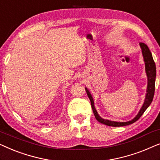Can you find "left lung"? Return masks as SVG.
<instances>
[{"mask_svg":"<svg viewBox=\"0 0 160 160\" xmlns=\"http://www.w3.org/2000/svg\"><path fill=\"white\" fill-rule=\"evenodd\" d=\"M140 47L141 49L142 52V55L143 58V61L145 63V71L146 74L147 76V88H146V94L145 100H144L143 104L142 105L141 108H140L138 113H137V115L133 118L132 119L130 120L128 122H116V121H111V120L102 119L100 117V115L98 114L97 110L95 109V103H94V100L90 92L89 91V89L85 87L86 89L87 94L88 95V97L90 100L91 102V106L92 108L94 115L96 118V119L100 123L106 124L108 126L111 127H122V126H126L129 125L134 123L137 121L138 119H139V118L143 115L146 109L148 108V107L150 106V104L152 103L153 98H154V90H155V79H156V65H155V62L154 60H153V57L152 54V52H150L149 49L147 47V45L143 43H140Z\"/></svg>","mask_w":160,"mask_h":160,"instance_id":"left-lung-1","label":"left lung"}]
</instances>
